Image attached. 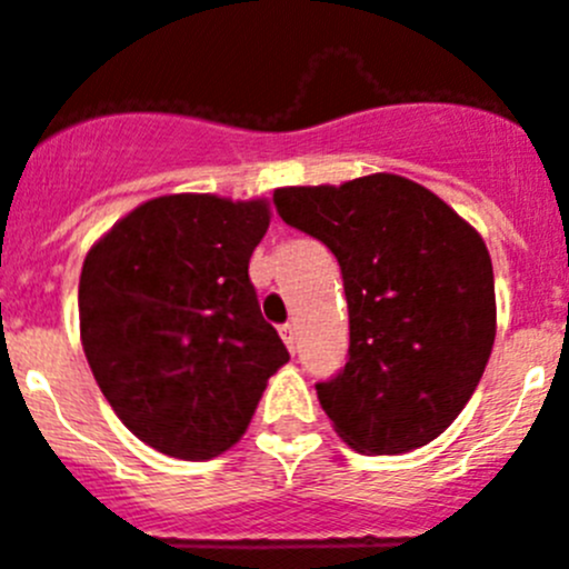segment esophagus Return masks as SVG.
I'll return each mask as SVG.
<instances>
[{
  "label": "esophagus",
  "mask_w": 569,
  "mask_h": 569,
  "mask_svg": "<svg viewBox=\"0 0 569 569\" xmlns=\"http://www.w3.org/2000/svg\"><path fill=\"white\" fill-rule=\"evenodd\" d=\"M280 336H283V341H286V347H289L291 352L297 350V328L291 322H286V325H280Z\"/></svg>",
  "instance_id": "esophagus-1"
}]
</instances>
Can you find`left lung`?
Segmentation results:
<instances>
[{
	"label": "left lung",
	"mask_w": 569,
	"mask_h": 569,
	"mask_svg": "<svg viewBox=\"0 0 569 569\" xmlns=\"http://www.w3.org/2000/svg\"><path fill=\"white\" fill-rule=\"evenodd\" d=\"M272 200L286 224L333 252L345 280L347 363L317 383L336 433L375 456L437 439L495 345V274L481 236L397 174L278 189Z\"/></svg>",
	"instance_id": "1"
}]
</instances>
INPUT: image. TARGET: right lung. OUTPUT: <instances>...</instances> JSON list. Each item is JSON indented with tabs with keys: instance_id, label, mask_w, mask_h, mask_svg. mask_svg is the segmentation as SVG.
<instances>
[{
	"instance_id": "add662e5",
	"label": "right lung",
	"mask_w": 569,
	"mask_h": 569,
	"mask_svg": "<svg viewBox=\"0 0 569 569\" xmlns=\"http://www.w3.org/2000/svg\"><path fill=\"white\" fill-rule=\"evenodd\" d=\"M267 228L263 200L172 194L86 256L82 350L121 422L161 453L206 461L233 448L289 361L250 280Z\"/></svg>"
}]
</instances>
